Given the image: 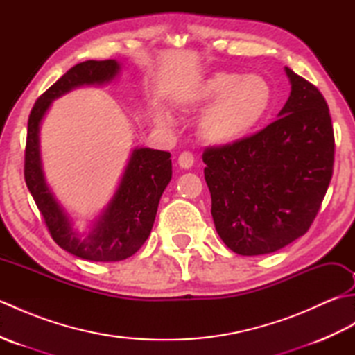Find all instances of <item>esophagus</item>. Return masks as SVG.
Instances as JSON below:
<instances>
[{"instance_id":"obj_1","label":"esophagus","mask_w":355,"mask_h":355,"mask_svg":"<svg viewBox=\"0 0 355 355\" xmlns=\"http://www.w3.org/2000/svg\"><path fill=\"white\" fill-rule=\"evenodd\" d=\"M178 166L182 169H191L193 166V155L191 153H187V150H184V153L178 155Z\"/></svg>"}]
</instances>
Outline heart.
<instances>
[{
	"instance_id": "obj_1",
	"label": "heart",
	"mask_w": 355,
	"mask_h": 355,
	"mask_svg": "<svg viewBox=\"0 0 355 355\" xmlns=\"http://www.w3.org/2000/svg\"><path fill=\"white\" fill-rule=\"evenodd\" d=\"M273 102L270 82L259 74L215 71L201 82L191 97V107L206 111L200 122V134L212 145H230L254 130ZM155 122L172 126L168 111L157 110Z\"/></svg>"
}]
</instances>
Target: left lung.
I'll return each instance as SVG.
<instances>
[{"mask_svg":"<svg viewBox=\"0 0 355 355\" xmlns=\"http://www.w3.org/2000/svg\"><path fill=\"white\" fill-rule=\"evenodd\" d=\"M285 73L291 93L277 120L202 153L215 229L243 256L273 253L305 235L333 177L334 131L325 97L288 67Z\"/></svg>","mask_w":355,"mask_h":355,"instance_id":"8db88e82","label":"left lung"}]
</instances>
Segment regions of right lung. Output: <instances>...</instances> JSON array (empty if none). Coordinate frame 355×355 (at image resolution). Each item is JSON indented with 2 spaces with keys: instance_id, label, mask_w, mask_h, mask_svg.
Listing matches in <instances>:
<instances>
[{
  "instance_id": "add662e5",
  "label": "right lung",
  "mask_w": 355,
  "mask_h": 355,
  "mask_svg": "<svg viewBox=\"0 0 355 355\" xmlns=\"http://www.w3.org/2000/svg\"><path fill=\"white\" fill-rule=\"evenodd\" d=\"M120 71L116 59L85 61L67 71L33 105L28 116L24 178L55 243L80 259L116 262L130 258L145 244L154 225L158 202L172 178L171 154L135 148L116 193L82 238L69 214L45 183L40 155V126L51 102L82 85L108 84Z\"/></svg>"
}]
</instances>
